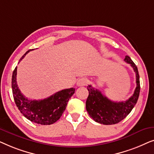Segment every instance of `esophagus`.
Segmentation results:
<instances>
[{
  "instance_id": "34e87169",
  "label": "esophagus",
  "mask_w": 154,
  "mask_h": 154,
  "mask_svg": "<svg viewBox=\"0 0 154 154\" xmlns=\"http://www.w3.org/2000/svg\"><path fill=\"white\" fill-rule=\"evenodd\" d=\"M88 83L87 79H85V78H81V79H79L78 80L76 85L77 86H79V87H82V86H85Z\"/></svg>"
}]
</instances>
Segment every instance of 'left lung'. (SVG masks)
Segmentation results:
<instances>
[{
  "mask_svg": "<svg viewBox=\"0 0 154 154\" xmlns=\"http://www.w3.org/2000/svg\"><path fill=\"white\" fill-rule=\"evenodd\" d=\"M125 62L131 65L136 73L135 88L132 96L125 102H113L102 94L100 90L88 85L89 95L86 100V110L94 121L104 125L116 124L123 120L135 106L140 92V75L137 67L129 56H125Z\"/></svg>",
  "mask_w": 154,
  "mask_h": 154,
  "instance_id": "obj_1",
  "label": "left lung"
}]
</instances>
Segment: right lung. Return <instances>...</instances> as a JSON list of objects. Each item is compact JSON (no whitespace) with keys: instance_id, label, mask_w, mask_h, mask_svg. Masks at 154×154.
<instances>
[{"instance_id":"obj_1","label":"right lung","mask_w":154,"mask_h":154,"mask_svg":"<svg viewBox=\"0 0 154 154\" xmlns=\"http://www.w3.org/2000/svg\"><path fill=\"white\" fill-rule=\"evenodd\" d=\"M20 59V62L30 51ZM17 67L12 76V89L14 102L23 116L29 121L41 125H51L57 121L66 109L69 99L74 94L75 88L59 91L41 100H30L25 97L17 84Z\"/></svg>"}]
</instances>
